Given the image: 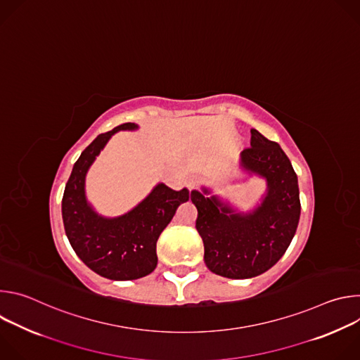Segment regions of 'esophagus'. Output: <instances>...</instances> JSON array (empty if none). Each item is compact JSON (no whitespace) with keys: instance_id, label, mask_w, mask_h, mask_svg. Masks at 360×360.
I'll return each instance as SVG.
<instances>
[{"instance_id":"esophagus-1","label":"esophagus","mask_w":360,"mask_h":360,"mask_svg":"<svg viewBox=\"0 0 360 360\" xmlns=\"http://www.w3.org/2000/svg\"><path fill=\"white\" fill-rule=\"evenodd\" d=\"M186 185H188V188L192 191V189L198 188V185H199V179H198L196 176H189V178H188V181H186Z\"/></svg>"}]
</instances>
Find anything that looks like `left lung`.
I'll use <instances>...</instances> for the list:
<instances>
[{
    "mask_svg": "<svg viewBox=\"0 0 360 360\" xmlns=\"http://www.w3.org/2000/svg\"><path fill=\"white\" fill-rule=\"evenodd\" d=\"M242 165L268 181V195L252 214H232L215 196L191 193L205 264L214 274L232 279L253 278L272 268L290 245L300 217L297 176L276 142L250 129Z\"/></svg>",
    "mask_w": 360,
    "mask_h": 360,
    "instance_id": "8db88e82",
    "label": "left lung"
}]
</instances>
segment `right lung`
Returning a JSON list of instances; mask_svg holds the SVG:
<instances>
[{
	"instance_id": "1",
	"label": "right lung",
	"mask_w": 360,
	"mask_h": 360,
	"mask_svg": "<svg viewBox=\"0 0 360 360\" xmlns=\"http://www.w3.org/2000/svg\"><path fill=\"white\" fill-rule=\"evenodd\" d=\"M127 122L98 135L74 164L63 196V221L68 240L79 259L95 274L112 281H131L157 268V242L182 202L188 189L172 191L160 184L135 210L115 219L98 217L85 200V174L112 134L134 129Z\"/></svg>"
}]
</instances>
